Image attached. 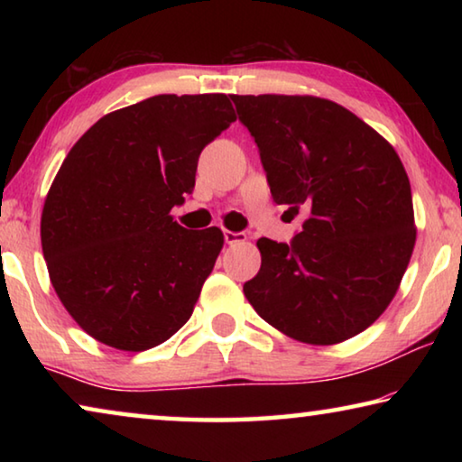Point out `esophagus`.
I'll return each instance as SVG.
<instances>
[{
  "label": "esophagus",
  "instance_id": "34e87169",
  "mask_svg": "<svg viewBox=\"0 0 462 462\" xmlns=\"http://www.w3.org/2000/svg\"><path fill=\"white\" fill-rule=\"evenodd\" d=\"M246 234L245 232H230L224 230V242L226 245H238V242H245Z\"/></svg>",
  "mask_w": 462,
  "mask_h": 462
}]
</instances>
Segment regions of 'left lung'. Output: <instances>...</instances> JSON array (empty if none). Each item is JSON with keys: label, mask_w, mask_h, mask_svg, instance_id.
<instances>
[{"label": "left lung", "mask_w": 462, "mask_h": 462, "mask_svg": "<svg viewBox=\"0 0 462 462\" xmlns=\"http://www.w3.org/2000/svg\"><path fill=\"white\" fill-rule=\"evenodd\" d=\"M259 146L275 203L303 212L293 240L261 238V271L245 295L295 340L336 344L377 319L408 269L411 187L385 138L334 101L232 96Z\"/></svg>", "instance_id": "left-lung-1"}]
</instances>
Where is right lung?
<instances>
[{
	"instance_id": "right-lung-1",
	"label": "right lung",
	"mask_w": 462,
	"mask_h": 462,
	"mask_svg": "<svg viewBox=\"0 0 462 462\" xmlns=\"http://www.w3.org/2000/svg\"><path fill=\"white\" fill-rule=\"evenodd\" d=\"M234 120L224 93H165L104 116L67 154L44 201L42 253L62 306L96 340L140 353L191 318L224 236L169 212Z\"/></svg>"
}]
</instances>
